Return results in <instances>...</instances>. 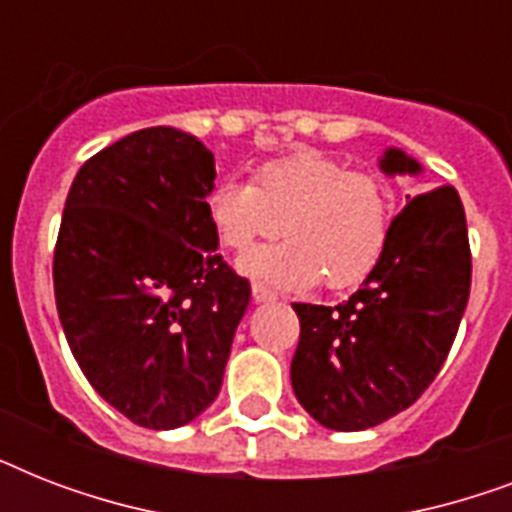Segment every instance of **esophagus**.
Segmentation results:
<instances>
[{
    "mask_svg": "<svg viewBox=\"0 0 512 512\" xmlns=\"http://www.w3.org/2000/svg\"><path fill=\"white\" fill-rule=\"evenodd\" d=\"M252 297H255V303H273L276 300V292H271L263 284H252Z\"/></svg>",
    "mask_w": 512,
    "mask_h": 512,
    "instance_id": "esophagus-1",
    "label": "esophagus"
}]
</instances>
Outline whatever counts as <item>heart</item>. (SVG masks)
Returning <instances> with one entry per match:
<instances>
[{
    "label": "heart",
    "instance_id": "heart-1",
    "mask_svg": "<svg viewBox=\"0 0 512 512\" xmlns=\"http://www.w3.org/2000/svg\"><path fill=\"white\" fill-rule=\"evenodd\" d=\"M217 244L247 252L279 233L276 247L257 249L241 271L279 289L356 287L385 255L393 193L382 177L353 172L332 156L300 151L263 164L252 185L217 183L207 196Z\"/></svg>",
    "mask_w": 512,
    "mask_h": 512
}]
</instances>
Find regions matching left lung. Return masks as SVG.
Listing matches in <instances>:
<instances>
[{
    "instance_id": "obj_1",
    "label": "left lung",
    "mask_w": 512,
    "mask_h": 512,
    "mask_svg": "<svg viewBox=\"0 0 512 512\" xmlns=\"http://www.w3.org/2000/svg\"><path fill=\"white\" fill-rule=\"evenodd\" d=\"M385 175L420 164L388 148ZM470 295L465 209L452 185L417 193L393 217L385 255L345 303H292L300 342L292 388L324 428L366 430L404 412L441 372Z\"/></svg>"
}]
</instances>
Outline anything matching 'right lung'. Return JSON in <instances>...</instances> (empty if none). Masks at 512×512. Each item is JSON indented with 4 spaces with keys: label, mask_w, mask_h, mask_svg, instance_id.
I'll return each mask as SVG.
<instances>
[{
    "label": "right lung",
    "mask_w": 512,
    "mask_h": 512,
    "mask_svg": "<svg viewBox=\"0 0 512 512\" xmlns=\"http://www.w3.org/2000/svg\"><path fill=\"white\" fill-rule=\"evenodd\" d=\"M212 188L204 143L148 127L87 159L68 191L60 324L92 388L143 428H180L215 401L249 305V281L215 252Z\"/></svg>",
    "instance_id": "add662e5"
}]
</instances>
